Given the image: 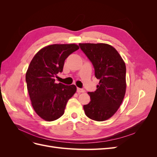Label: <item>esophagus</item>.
<instances>
[{
    "mask_svg": "<svg viewBox=\"0 0 157 157\" xmlns=\"http://www.w3.org/2000/svg\"><path fill=\"white\" fill-rule=\"evenodd\" d=\"M77 92L78 93H82V92H84V90L82 89V88H77Z\"/></svg>",
    "mask_w": 157,
    "mask_h": 157,
    "instance_id": "esophagus-1",
    "label": "esophagus"
}]
</instances>
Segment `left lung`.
Segmentation results:
<instances>
[{"label": "left lung", "instance_id": "left-lung-1", "mask_svg": "<svg viewBox=\"0 0 157 157\" xmlns=\"http://www.w3.org/2000/svg\"><path fill=\"white\" fill-rule=\"evenodd\" d=\"M79 46L99 80L96 91L88 92L90 101L83 106L85 114L94 121H106L117 112L124 97L125 63L116 49L107 44L80 43Z\"/></svg>", "mask_w": 157, "mask_h": 157}]
</instances>
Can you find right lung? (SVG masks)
I'll return each instance as SVG.
<instances>
[{"label":"right lung","mask_w":157,"mask_h":157,"mask_svg":"<svg viewBox=\"0 0 157 157\" xmlns=\"http://www.w3.org/2000/svg\"><path fill=\"white\" fill-rule=\"evenodd\" d=\"M79 49L78 45L52 44L39 50L31 60L25 80L32 106L46 121L63 115L69 99L77 91L75 85L55 83L57 74L63 71L65 60Z\"/></svg>","instance_id":"obj_1"}]
</instances>
